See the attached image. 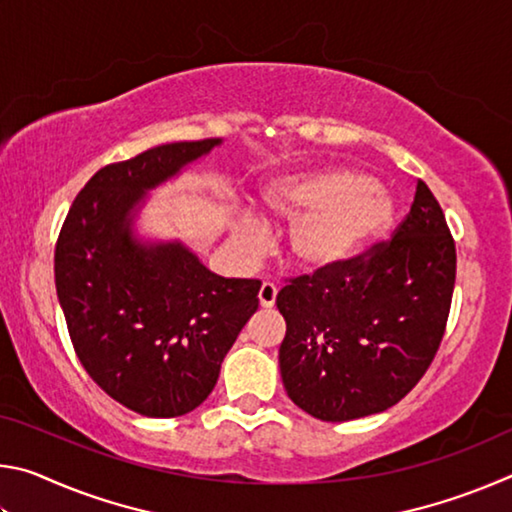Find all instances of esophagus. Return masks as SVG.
Listing matches in <instances>:
<instances>
[{"instance_id": "34e87169", "label": "esophagus", "mask_w": 512, "mask_h": 512, "mask_svg": "<svg viewBox=\"0 0 512 512\" xmlns=\"http://www.w3.org/2000/svg\"><path fill=\"white\" fill-rule=\"evenodd\" d=\"M275 296H277V287L273 282H264L262 289H259V305L264 309H271L275 305Z\"/></svg>"}]
</instances>
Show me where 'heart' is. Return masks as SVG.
<instances>
[{
  "label": "heart",
  "instance_id": "heart-1",
  "mask_svg": "<svg viewBox=\"0 0 512 512\" xmlns=\"http://www.w3.org/2000/svg\"><path fill=\"white\" fill-rule=\"evenodd\" d=\"M268 216L291 221L289 262L302 273L334 271L361 255L397 221V203L370 173L352 167H318L284 173L262 187ZM237 246L248 255L266 246L262 216L239 214Z\"/></svg>",
  "mask_w": 512,
  "mask_h": 512
}]
</instances>
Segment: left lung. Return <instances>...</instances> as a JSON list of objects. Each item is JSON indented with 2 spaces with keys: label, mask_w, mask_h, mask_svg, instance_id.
Segmentation results:
<instances>
[{
  "label": "left lung",
  "mask_w": 512,
  "mask_h": 512,
  "mask_svg": "<svg viewBox=\"0 0 512 512\" xmlns=\"http://www.w3.org/2000/svg\"><path fill=\"white\" fill-rule=\"evenodd\" d=\"M454 280V239L420 180L393 241L277 293L287 320L280 375L293 404L325 422L391 409L436 357Z\"/></svg>",
  "instance_id": "obj_1"
}]
</instances>
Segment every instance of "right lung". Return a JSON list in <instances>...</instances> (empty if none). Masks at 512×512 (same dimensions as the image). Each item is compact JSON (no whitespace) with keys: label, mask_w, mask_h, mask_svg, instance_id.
I'll list each match as a JSON object with an SVG mask.
<instances>
[{"label":"right lung","mask_w":512,"mask_h":512,"mask_svg":"<svg viewBox=\"0 0 512 512\" xmlns=\"http://www.w3.org/2000/svg\"><path fill=\"white\" fill-rule=\"evenodd\" d=\"M221 144H162L99 169L56 244L58 302L83 368L146 418L203 404L259 305V280L216 275L180 239H144L135 228L149 192Z\"/></svg>","instance_id":"right-lung-1"}]
</instances>
